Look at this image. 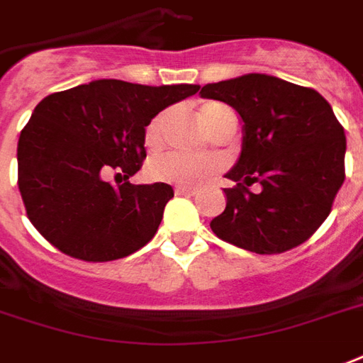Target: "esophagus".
Returning a JSON list of instances; mask_svg holds the SVG:
<instances>
[{
	"label": "esophagus",
	"instance_id": "1",
	"mask_svg": "<svg viewBox=\"0 0 363 363\" xmlns=\"http://www.w3.org/2000/svg\"><path fill=\"white\" fill-rule=\"evenodd\" d=\"M176 193H178V195H195V193H197V189H195V187H185V185H178V187H176Z\"/></svg>",
	"mask_w": 363,
	"mask_h": 363
}]
</instances>
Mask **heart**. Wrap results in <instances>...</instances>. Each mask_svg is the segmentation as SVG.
<instances>
[{
	"label": "heart",
	"instance_id": "heart-1",
	"mask_svg": "<svg viewBox=\"0 0 363 363\" xmlns=\"http://www.w3.org/2000/svg\"><path fill=\"white\" fill-rule=\"evenodd\" d=\"M226 110V106L218 102H207L201 106L199 118L205 123V127H211L216 116ZM164 113H158L156 118L150 120V123L145 129V145L149 149H155L160 143V133H162ZM220 164L213 158H199V156H185V155H164L155 158L149 164V176L155 182H166V184H178L185 187H197L205 179H208L213 174H216Z\"/></svg>",
	"mask_w": 363,
	"mask_h": 363
}]
</instances>
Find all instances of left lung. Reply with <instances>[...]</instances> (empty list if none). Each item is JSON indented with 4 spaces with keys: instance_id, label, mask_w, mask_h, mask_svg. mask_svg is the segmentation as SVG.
Returning a JSON list of instances; mask_svg holds the SVG:
<instances>
[{
    "instance_id": "left-lung-1",
    "label": "left lung",
    "mask_w": 363,
    "mask_h": 363,
    "mask_svg": "<svg viewBox=\"0 0 363 363\" xmlns=\"http://www.w3.org/2000/svg\"><path fill=\"white\" fill-rule=\"evenodd\" d=\"M232 106L243 121L242 155L226 178V208L211 220L224 242L259 255L282 253L313 236L345 182V129L313 89L263 73L205 84L199 92ZM259 183V194L249 191Z\"/></svg>"
}]
</instances>
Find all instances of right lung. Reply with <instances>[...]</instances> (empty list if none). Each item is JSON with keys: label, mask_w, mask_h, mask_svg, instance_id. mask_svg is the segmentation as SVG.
<instances>
[{"label": "right lung", "mask_w": 363, "mask_h": 363, "mask_svg": "<svg viewBox=\"0 0 363 363\" xmlns=\"http://www.w3.org/2000/svg\"><path fill=\"white\" fill-rule=\"evenodd\" d=\"M199 89L100 79L44 98L17 147L18 191L34 228L65 255L92 263L147 245L174 189L162 182L113 187L104 174L129 179L141 170L150 120Z\"/></svg>", "instance_id": "obj_1"}]
</instances>
